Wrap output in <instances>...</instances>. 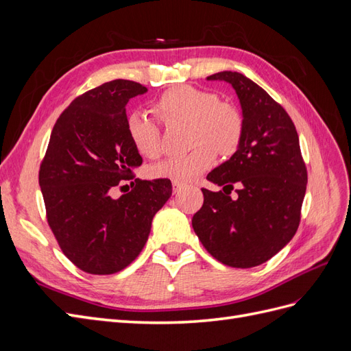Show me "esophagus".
I'll use <instances>...</instances> for the list:
<instances>
[{"instance_id":"esophagus-1","label":"esophagus","mask_w":351,"mask_h":351,"mask_svg":"<svg viewBox=\"0 0 351 351\" xmlns=\"http://www.w3.org/2000/svg\"><path fill=\"white\" fill-rule=\"evenodd\" d=\"M183 189H184V184H182V183H173V192H174V195L182 192Z\"/></svg>"}]
</instances>
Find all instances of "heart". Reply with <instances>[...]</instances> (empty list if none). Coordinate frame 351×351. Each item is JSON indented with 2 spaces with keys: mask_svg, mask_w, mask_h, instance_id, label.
Instances as JSON below:
<instances>
[{
  "mask_svg": "<svg viewBox=\"0 0 351 351\" xmlns=\"http://www.w3.org/2000/svg\"><path fill=\"white\" fill-rule=\"evenodd\" d=\"M152 112L165 125L186 124L187 145L192 151L182 156L167 158L149 168L154 178L187 183L214 164L217 154L230 156L243 139V115L234 105L219 101L214 92L193 86H174L152 104ZM127 136L143 158L161 154V133L156 123L143 112H133L125 123Z\"/></svg>",
  "mask_w": 351,
  "mask_h": 351,
  "instance_id": "1",
  "label": "heart"
}]
</instances>
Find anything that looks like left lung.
<instances>
[{"mask_svg":"<svg viewBox=\"0 0 351 351\" xmlns=\"http://www.w3.org/2000/svg\"><path fill=\"white\" fill-rule=\"evenodd\" d=\"M240 99L244 132L239 149L208 174L224 193L202 189L204 205L192 226L204 247L221 263L252 268L269 261L295 234L307 169L290 115L259 84L237 71H221ZM238 197L229 196L234 184Z\"/></svg>","mask_w":351,"mask_h":351,"instance_id":"left-lung-1","label":"left lung"}]
</instances>
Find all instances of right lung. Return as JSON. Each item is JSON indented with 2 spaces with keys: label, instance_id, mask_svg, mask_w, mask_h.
<instances>
[{
  "label": "right lung",
  "instance_id": "right-lung-1",
  "mask_svg": "<svg viewBox=\"0 0 351 351\" xmlns=\"http://www.w3.org/2000/svg\"><path fill=\"white\" fill-rule=\"evenodd\" d=\"M145 92L143 84L123 79L84 92L58 117L42 159L39 186L48 224L62 253L88 274L129 267L173 193L167 178H136L129 193L111 196L142 165L127 136L125 105Z\"/></svg>",
  "mask_w": 351,
  "mask_h": 351
}]
</instances>
